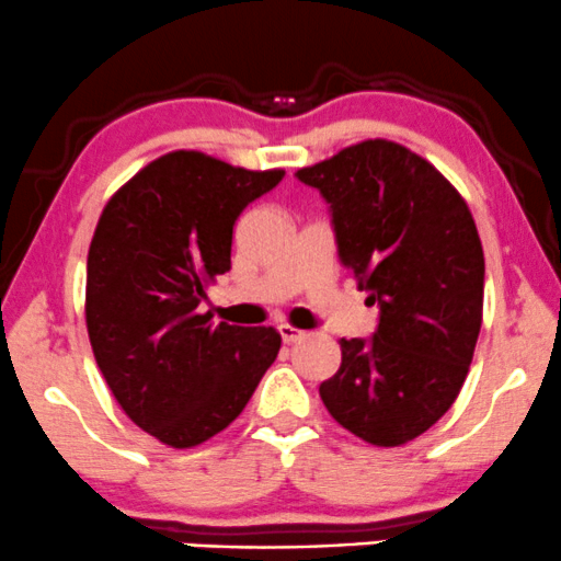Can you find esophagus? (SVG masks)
<instances>
[{
	"mask_svg": "<svg viewBox=\"0 0 561 561\" xmlns=\"http://www.w3.org/2000/svg\"><path fill=\"white\" fill-rule=\"evenodd\" d=\"M278 333H280L283 344H296V341H301L307 335L305 331H299V328L286 325V322H283V325H278Z\"/></svg>",
	"mask_w": 561,
	"mask_h": 561,
	"instance_id": "obj_1",
	"label": "esophagus"
}]
</instances>
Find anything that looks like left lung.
Instances as JSON below:
<instances>
[{"label": "left lung", "instance_id": "8db88e82", "mask_svg": "<svg viewBox=\"0 0 561 561\" xmlns=\"http://www.w3.org/2000/svg\"><path fill=\"white\" fill-rule=\"evenodd\" d=\"M296 178L331 204L341 265L380 309L370 339L339 341L322 404L367 444H407L449 412L476 354L485 280L476 220L431 162L386 138Z\"/></svg>", "mask_w": 561, "mask_h": 561}]
</instances>
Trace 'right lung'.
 Masks as SVG:
<instances>
[{"mask_svg": "<svg viewBox=\"0 0 561 561\" xmlns=\"http://www.w3.org/2000/svg\"><path fill=\"white\" fill-rule=\"evenodd\" d=\"M283 175L170 151L99 217L85 262L91 348L123 412L173 449L226 431L278 357L275 328L215 325L199 305L230 270L239 215Z\"/></svg>", "mask_w": 561, "mask_h": 561, "instance_id": "add662e5", "label": "right lung"}]
</instances>
